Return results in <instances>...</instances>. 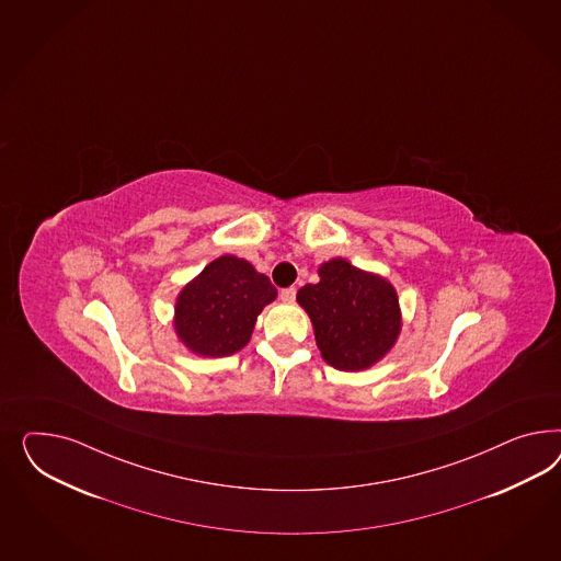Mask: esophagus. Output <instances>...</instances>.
<instances>
[{
    "instance_id": "34e87169",
    "label": "esophagus",
    "mask_w": 561,
    "mask_h": 561,
    "mask_svg": "<svg viewBox=\"0 0 561 561\" xmlns=\"http://www.w3.org/2000/svg\"><path fill=\"white\" fill-rule=\"evenodd\" d=\"M295 297H297V288L295 287L283 288V290H280V301H285V304H293Z\"/></svg>"
}]
</instances>
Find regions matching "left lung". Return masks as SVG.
<instances>
[{"mask_svg":"<svg viewBox=\"0 0 561 561\" xmlns=\"http://www.w3.org/2000/svg\"><path fill=\"white\" fill-rule=\"evenodd\" d=\"M297 301L311 318L323 360L340 370L375 365L400 334L396 288L342 257L325 262L320 283L299 288Z\"/></svg>","mask_w":561,"mask_h":561,"instance_id":"1","label":"left lung"}]
</instances>
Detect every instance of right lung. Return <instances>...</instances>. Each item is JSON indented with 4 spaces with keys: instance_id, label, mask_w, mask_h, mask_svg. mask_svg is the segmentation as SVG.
I'll use <instances>...</instances> for the list:
<instances>
[{
    "instance_id": "right-lung-1",
    "label": "right lung",
    "mask_w": 561,
    "mask_h": 561,
    "mask_svg": "<svg viewBox=\"0 0 561 561\" xmlns=\"http://www.w3.org/2000/svg\"><path fill=\"white\" fill-rule=\"evenodd\" d=\"M274 299L273 283L250 262L217 257L178 297V337L201 356L238 353L252 336L257 313Z\"/></svg>"
}]
</instances>
